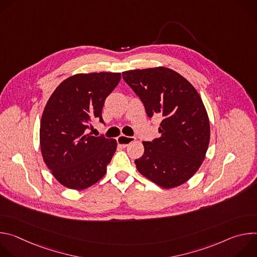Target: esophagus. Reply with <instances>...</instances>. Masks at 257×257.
Returning <instances> with one entry per match:
<instances>
[{
  "mask_svg": "<svg viewBox=\"0 0 257 257\" xmlns=\"http://www.w3.org/2000/svg\"><path fill=\"white\" fill-rule=\"evenodd\" d=\"M135 137H131V136H126V135H120L117 138V142L122 148H126L130 143H132L133 141H135Z\"/></svg>",
  "mask_w": 257,
  "mask_h": 257,
  "instance_id": "obj_1",
  "label": "esophagus"
}]
</instances>
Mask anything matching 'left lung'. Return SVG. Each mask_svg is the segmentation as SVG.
<instances>
[{"instance_id": "8db88e82", "label": "left lung", "mask_w": 257, "mask_h": 257, "mask_svg": "<svg viewBox=\"0 0 257 257\" xmlns=\"http://www.w3.org/2000/svg\"><path fill=\"white\" fill-rule=\"evenodd\" d=\"M122 76L148 116L163 119L161 136L142 142L144 154L135 160L138 172L166 189L182 185L201 166L209 143V120L200 95L188 80L165 67L125 71Z\"/></svg>"}]
</instances>
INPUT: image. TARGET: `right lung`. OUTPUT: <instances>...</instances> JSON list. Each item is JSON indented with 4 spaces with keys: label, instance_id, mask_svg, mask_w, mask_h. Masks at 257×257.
Returning a JSON list of instances; mask_svg holds the SVG:
<instances>
[{
    "label": "right lung",
    "instance_id": "1",
    "mask_svg": "<svg viewBox=\"0 0 257 257\" xmlns=\"http://www.w3.org/2000/svg\"><path fill=\"white\" fill-rule=\"evenodd\" d=\"M120 80L121 73L76 74L64 80L49 98L41 121V151L65 187L83 190L104 176L117 141L86 132L92 120L103 123L104 100Z\"/></svg>",
    "mask_w": 257,
    "mask_h": 257
}]
</instances>
